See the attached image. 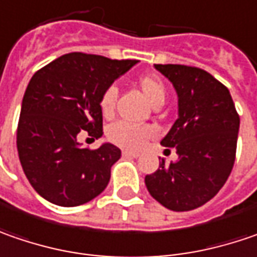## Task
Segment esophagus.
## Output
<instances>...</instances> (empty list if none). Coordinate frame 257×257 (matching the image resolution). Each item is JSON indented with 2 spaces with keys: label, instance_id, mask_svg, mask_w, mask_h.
I'll return each mask as SVG.
<instances>
[{
  "label": "esophagus",
  "instance_id": "34e87169",
  "mask_svg": "<svg viewBox=\"0 0 257 257\" xmlns=\"http://www.w3.org/2000/svg\"><path fill=\"white\" fill-rule=\"evenodd\" d=\"M138 152H131V151H122V157L123 158H138Z\"/></svg>",
  "mask_w": 257,
  "mask_h": 257
}]
</instances>
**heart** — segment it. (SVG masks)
Returning a JSON list of instances; mask_svg holds the SVG:
<instances>
[{
	"label": "heart",
	"mask_w": 257,
	"mask_h": 257,
	"mask_svg": "<svg viewBox=\"0 0 257 257\" xmlns=\"http://www.w3.org/2000/svg\"><path fill=\"white\" fill-rule=\"evenodd\" d=\"M142 95L150 102L152 106L162 105L165 100V84L160 77L157 76H142L138 80ZM117 90L115 86H109L105 89L99 99V107L103 116H110L115 109V100H116ZM154 129L148 125H129L126 122H116L112 123L106 131V137L109 142L116 145L119 148L129 151L141 150L147 141L152 138Z\"/></svg>",
	"instance_id": "b5f03b06"
}]
</instances>
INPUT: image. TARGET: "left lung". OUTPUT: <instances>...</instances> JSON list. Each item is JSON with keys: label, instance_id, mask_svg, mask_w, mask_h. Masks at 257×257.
<instances>
[{"label": "left lung", "instance_id": "left-lung-1", "mask_svg": "<svg viewBox=\"0 0 257 257\" xmlns=\"http://www.w3.org/2000/svg\"><path fill=\"white\" fill-rule=\"evenodd\" d=\"M178 95V119L162 138L178 160L145 177L150 194L173 211L210 201L227 181L236 160L240 117L229 89L203 69L155 64Z\"/></svg>", "mask_w": 257, "mask_h": 257}]
</instances>
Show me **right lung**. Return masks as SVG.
<instances>
[{"instance_id":"1","label":"right lung","mask_w":257,"mask_h":257,"mask_svg":"<svg viewBox=\"0 0 257 257\" xmlns=\"http://www.w3.org/2000/svg\"><path fill=\"white\" fill-rule=\"evenodd\" d=\"M137 63L69 53L34 73L23 97L17 150L23 171L43 198L76 207L106 188L120 150L112 144L80 147L77 137L103 135L99 99Z\"/></svg>"}]
</instances>
